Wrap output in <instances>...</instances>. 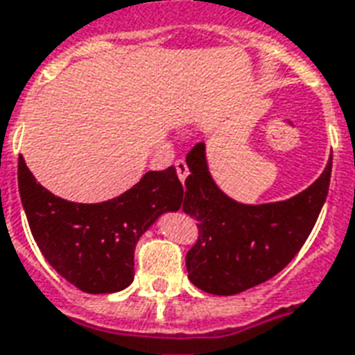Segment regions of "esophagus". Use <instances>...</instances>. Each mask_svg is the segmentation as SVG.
<instances>
[{
    "instance_id": "obj_1",
    "label": "esophagus",
    "mask_w": 355,
    "mask_h": 355,
    "mask_svg": "<svg viewBox=\"0 0 355 355\" xmlns=\"http://www.w3.org/2000/svg\"><path fill=\"white\" fill-rule=\"evenodd\" d=\"M175 169H177L178 178H180V180L184 182L186 177H188V173H190V171H188V165H186L184 159H178V162H175Z\"/></svg>"
}]
</instances>
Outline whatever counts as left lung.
<instances>
[{
	"label": "left lung",
	"instance_id": "1",
	"mask_svg": "<svg viewBox=\"0 0 355 355\" xmlns=\"http://www.w3.org/2000/svg\"><path fill=\"white\" fill-rule=\"evenodd\" d=\"M182 211L196 218L199 239L186 254L191 284L214 295H235L284 269L301 250L329 191L333 156L306 190L275 203H239L220 190L207 165L205 143L186 156Z\"/></svg>",
	"mask_w": 355,
	"mask_h": 355
}]
</instances>
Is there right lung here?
<instances>
[{
    "instance_id": "right-lung-1",
    "label": "right lung",
    "mask_w": 355,
    "mask_h": 355,
    "mask_svg": "<svg viewBox=\"0 0 355 355\" xmlns=\"http://www.w3.org/2000/svg\"><path fill=\"white\" fill-rule=\"evenodd\" d=\"M18 191L31 235L58 275L86 293H114L133 282V252L164 212L178 211L186 191L177 169L148 171L122 196L73 203L39 184L24 159Z\"/></svg>"
}]
</instances>
